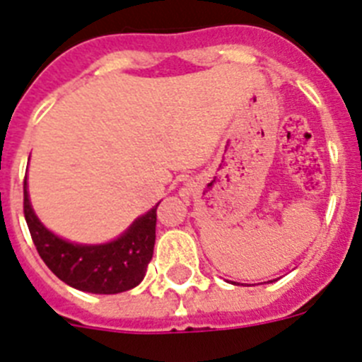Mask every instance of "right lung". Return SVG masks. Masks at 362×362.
<instances>
[{"mask_svg":"<svg viewBox=\"0 0 362 362\" xmlns=\"http://www.w3.org/2000/svg\"><path fill=\"white\" fill-rule=\"evenodd\" d=\"M156 207L158 204L134 220L116 240L96 246L72 244L40 222L30 206L27 177L23 182V213L37 253L59 281L89 293H122L142 282L155 250Z\"/></svg>","mask_w":362,"mask_h":362,"instance_id":"add662e5","label":"right lung"}]
</instances>
